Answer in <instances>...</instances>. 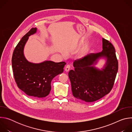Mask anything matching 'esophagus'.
<instances>
[{
  "label": "esophagus",
  "mask_w": 132,
  "mask_h": 132,
  "mask_svg": "<svg viewBox=\"0 0 132 132\" xmlns=\"http://www.w3.org/2000/svg\"><path fill=\"white\" fill-rule=\"evenodd\" d=\"M70 66L69 65H66V67H65V71H66V72H68V71H69V69H70Z\"/></svg>",
  "instance_id": "esophagus-1"
}]
</instances>
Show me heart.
I'll return each instance as SVG.
<instances>
[{"label":"heart","instance_id":"heart-1","mask_svg":"<svg viewBox=\"0 0 132 132\" xmlns=\"http://www.w3.org/2000/svg\"><path fill=\"white\" fill-rule=\"evenodd\" d=\"M86 52V48H84V49H83V50L81 51V52H80V55L81 56H83V55H84L85 54Z\"/></svg>","mask_w":132,"mask_h":132}]
</instances>
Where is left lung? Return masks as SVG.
<instances>
[{
    "instance_id": "left-lung-1",
    "label": "left lung",
    "mask_w": 132,
    "mask_h": 132,
    "mask_svg": "<svg viewBox=\"0 0 132 132\" xmlns=\"http://www.w3.org/2000/svg\"><path fill=\"white\" fill-rule=\"evenodd\" d=\"M101 58L106 63L101 69L95 67ZM68 73L72 95L86 102L96 101L108 94L114 85L118 70L116 50L109 41L102 39V51L90 53L73 63Z\"/></svg>"
}]
</instances>
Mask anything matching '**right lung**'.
Returning a JSON list of instances; mask_svg holds the SVG:
<instances>
[{"label":"right lung","mask_w":132,"mask_h":132,"mask_svg":"<svg viewBox=\"0 0 132 132\" xmlns=\"http://www.w3.org/2000/svg\"><path fill=\"white\" fill-rule=\"evenodd\" d=\"M36 31V28L31 29L18 43L13 53L12 67L18 88L32 98H42L49 95L52 79L63 72L66 63L45 61L33 63L26 59L25 45L29 37Z\"/></svg>","instance_id":"add662e5"}]
</instances>
